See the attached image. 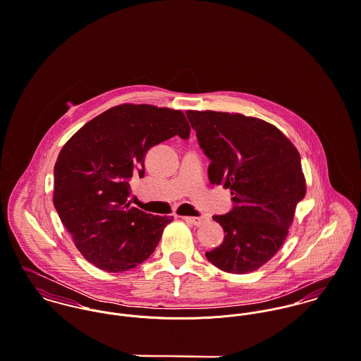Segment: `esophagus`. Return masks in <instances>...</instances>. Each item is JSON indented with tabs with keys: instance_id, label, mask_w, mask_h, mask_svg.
Returning a JSON list of instances; mask_svg holds the SVG:
<instances>
[{
	"instance_id": "esophagus-1",
	"label": "esophagus",
	"mask_w": 361,
	"mask_h": 361,
	"mask_svg": "<svg viewBox=\"0 0 361 361\" xmlns=\"http://www.w3.org/2000/svg\"><path fill=\"white\" fill-rule=\"evenodd\" d=\"M183 219H185L186 222L193 224L195 226H200V225H203L206 221H208V216H206V215H203V216H183Z\"/></svg>"
}]
</instances>
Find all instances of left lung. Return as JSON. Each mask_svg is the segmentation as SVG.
<instances>
[{
  "mask_svg": "<svg viewBox=\"0 0 361 361\" xmlns=\"http://www.w3.org/2000/svg\"><path fill=\"white\" fill-rule=\"evenodd\" d=\"M186 116L211 161L209 182L229 189L233 203L212 216L225 236L207 259L225 272H252L281 249L306 195L300 154L279 129L257 118L214 111Z\"/></svg>",
  "mask_w": 361,
  "mask_h": 361,
  "instance_id": "8db88e82",
  "label": "left lung"
}]
</instances>
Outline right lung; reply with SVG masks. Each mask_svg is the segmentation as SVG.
<instances>
[{"label":"right lung","instance_id":"1","mask_svg":"<svg viewBox=\"0 0 361 361\" xmlns=\"http://www.w3.org/2000/svg\"><path fill=\"white\" fill-rule=\"evenodd\" d=\"M173 136H190L182 111L123 104L92 119L62 147L54 207L89 262L122 272L153 255L173 216L147 214L128 197L132 179L145 176L147 152Z\"/></svg>","mask_w":361,"mask_h":361}]
</instances>
